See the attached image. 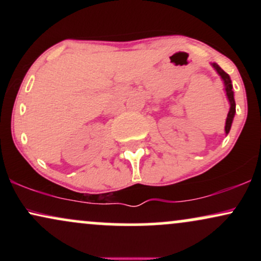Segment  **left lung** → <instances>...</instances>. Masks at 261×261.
<instances>
[{
  "label": "left lung",
  "mask_w": 261,
  "mask_h": 261,
  "mask_svg": "<svg viewBox=\"0 0 261 261\" xmlns=\"http://www.w3.org/2000/svg\"><path fill=\"white\" fill-rule=\"evenodd\" d=\"M212 66H214L215 70L217 71L218 74H220V76L222 77V80H223V82H224V86H226L227 97H228V100H229V103H230L229 112H228V115H227V120H226V127H224V130H226V134H228L229 130H230V125H232L233 118H234V114H236V101H234V97H233L232 82H230V79H229L228 73L224 72V71L220 67V66L216 65V64H212Z\"/></svg>",
  "instance_id": "1"
}]
</instances>
